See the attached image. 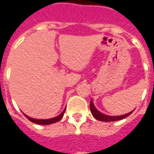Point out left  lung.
Instances as JSON below:
<instances>
[{
	"label": "left lung",
	"mask_w": 154,
	"mask_h": 154,
	"mask_svg": "<svg viewBox=\"0 0 154 154\" xmlns=\"http://www.w3.org/2000/svg\"><path fill=\"white\" fill-rule=\"evenodd\" d=\"M90 111H91L93 116H94L96 119L99 120V121H103V122H111V121H117V120H120V119H124V118H126V117H128V116H130V115L132 113V111H131V112H129V113L126 114V115H124V116H106V115H104V114L99 112V111H98L95 107H94L92 99H91V101H90Z\"/></svg>",
	"instance_id": "1"
}]
</instances>
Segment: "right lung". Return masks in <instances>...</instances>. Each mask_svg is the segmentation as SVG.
Segmentation results:
<instances>
[{
	"mask_svg": "<svg viewBox=\"0 0 154 154\" xmlns=\"http://www.w3.org/2000/svg\"><path fill=\"white\" fill-rule=\"evenodd\" d=\"M65 109L63 111L60 115H59L58 116H56L55 118H52V119H32V118H30L29 116H26L25 114H24V116L27 118L30 121L33 122V123H35V124H42V125H48V124H54V123H56V122H58L59 120H60L62 119V117L64 116V111H65Z\"/></svg>",
	"mask_w": 154,
	"mask_h": 154,
	"instance_id": "obj_1",
	"label": "right lung"
}]
</instances>
